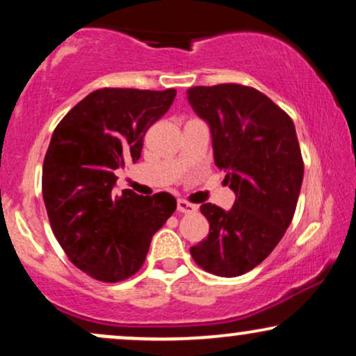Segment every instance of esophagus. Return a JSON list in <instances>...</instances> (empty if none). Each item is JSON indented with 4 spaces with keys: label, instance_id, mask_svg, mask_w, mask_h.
I'll list each match as a JSON object with an SVG mask.
<instances>
[{
    "label": "esophagus",
    "instance_id": "obj_1",
    "mask_svg": "<svg viewBox=\"0 0 356 356\" xmlns=\"http://www.w3.org/2000/svg\"><path fill=\"white\" fill-rule=\"evenodd\" d=\"M177 211L184 212V214H189V212L197 211V206L189 201H184V199H179L177 201Z\"/></svg>",
    "mask_w": 356,
    "mask_h": 356
}]
</instances>
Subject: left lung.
I'll return each mask as SVG.
<instances>
[{"mask_svg": "<svg viewBox=\"0 0 356 356\" xmlns=\"http://www.w3.org/2000/svg\"><path fill=\"white\" fill-rule=\"evenodd\" d=\"M187 99L211 125L214 161L234 191L231 211L202 204L209 234L191 248L204 271L236 277L263 263L295 216L305 162L291 117L239 83L192 87Z\"/></svg>", "mask_w": 356, "mask_h": 356, "instance_id": "obj_1", "label": "left lung"}]
</instances>
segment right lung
<instances>
[{
    "mask_svg": "<svg viewBox=\"0 0 356 356\" xmlns=\"http://www.w3.org/2000/svg\"><path fill=\"white\" fill-rule=\"evenodd\" d=\"M174 99V88L105 87L53 130L42 174L48 219L68 259L93 280L118 283L136 275L152 236L177 207L167 192H112L115 169L138 161L145 132Z\"/></svg>",
    "mask_w": 356,
    "mask_h": 356,
    "instance_id": "right-lung-1",
    "label": "right lung"
}]
</instances>
